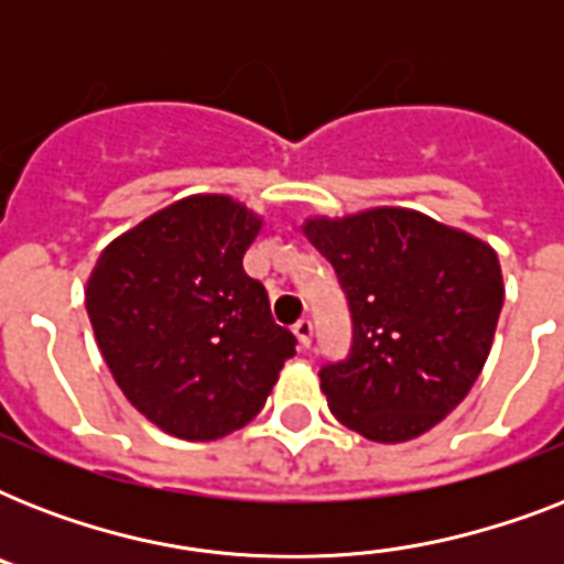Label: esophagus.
<instances>
[{
  "mask_svg": "<svg viewBox=\"0 0 564 564\" xmlns=\"http://www.w3.org/2000/svg\"><path fill=\"white\" fill-rule=\"evenodd\" d=\"M292 334L299 336L301 348H310V343H313V322L310 318H299L295 327H292Z\"/></svg>",
  "mask_w": 564,
  "mask_h": 564,
  "instance_id": "34e87169",
  "label": "esophagus"
}]
</instances>
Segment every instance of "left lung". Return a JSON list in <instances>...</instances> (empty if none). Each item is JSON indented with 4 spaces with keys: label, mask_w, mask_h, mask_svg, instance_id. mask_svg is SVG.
Listing matches in <instances>:
<instances>
[{
    "label": "left lung",
    "mask_w": 564,
    "mask_h": 564,
    "mask_svg": "<svg viewBox=\"0 0 564 564\" xmlns=\"http://www.w3.org/2000/svg\"><path fill=\"white\" fill-rule=\"evenodd\" d=\"M351 313L345 360L322 366V392L371 442L427 433L463 401L489 357L503 307L498 254L463 230L398 207L310 219Z\"/></svg>",
    "instance_id": "obj_1"
}]
</instances>
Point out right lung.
Segmentation results:
<instances>
[{
  "label": "right lung",
  "instance_id": "add662e5",
  "mask_svg": "<svg viewBox=\"0 0 564 564\" xmlns=\"http://www.w3.org/2000/svg\"><path fill=\"white\" fill-rule=\"evenodd\" d=\"M260 219L228 195H189L101 251L87 316L126 398L161 430L210 442L246 427L295 354L242 254Z\"/></svg>",
  "mask_w": 564,
  "mask_h": 564
}]
</instances>
